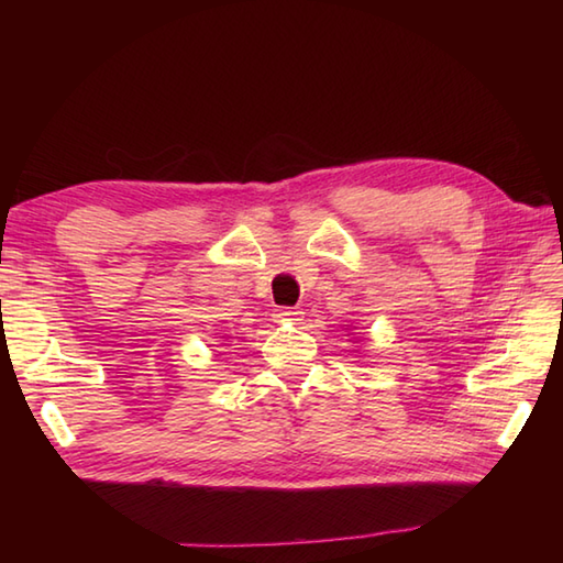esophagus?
<instances>
[{"mask_svg": "<svg viewBox=\"0 0 563 563\" xmlns=\"http://www.w3.org/2000/svg\"><path fill=\"white\" fill-rule=\"evenodd\" d=\"M300 314L302 312H297V309H292V307H280V309H275V321H300Z\"/></svg>", "mask_w": 563, "mask_h": 563, "instance_id": "1", "label": "esophagus"}]
</instances>
